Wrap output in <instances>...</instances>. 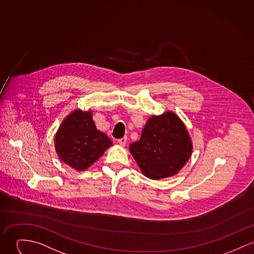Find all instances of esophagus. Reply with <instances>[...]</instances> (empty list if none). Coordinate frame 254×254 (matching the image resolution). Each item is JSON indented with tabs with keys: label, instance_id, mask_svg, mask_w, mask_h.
<instances>
[{
	"label": "esophagus",
	"instance_id": "obj_1",
	"mask_svg": "<svg viewBox=\"0 0 254 254\" xmlns=\"http://www.w3.org/2000/svg\"><path fill=\"white\" fill-rule=\"evenodd\" d=\"M118 143H119L121 146H125V145H126V143H127V136L118 139Z\"/></svg>",
	"mask_w": 254,
	"mask_h": 254
}]
</instances>
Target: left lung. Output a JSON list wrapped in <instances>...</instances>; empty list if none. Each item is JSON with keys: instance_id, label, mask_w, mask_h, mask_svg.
<instances>
[{"instance_id": "left-lung-1", "label": "left lung", "mask_w": 254, "mask_h": 254, "mask_svg": "<svg viewBox=\"0 0 254 254\" xmlns=\"http://www.w3.org/2000/svg\"><path fill=\"white\" fill-rule=\"evenodd\" d=\"M143 175L160 180L178 174L192 153L187 127L174 112L148 119L139 141L129 145Z\"/></svg>"}]
</instances>
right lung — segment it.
<instances>
[{
  "mask_svg": "<svg viewBox=\"0 0 254 254\" xmlns=\"http://www.w3.org/2000/svg\"><path fill=\"white\" fill-rule=\"evenodd\" d=\"M112 145L111 139L97 129L91 110L72 111L62 122L55 136L60 159L77 171L89 168Z\"/></svg>",
  "mask_w": 254,
  "mask_h": 254,
  "instance_id": "1",
  "label": "right lung"
}]
</instances>
